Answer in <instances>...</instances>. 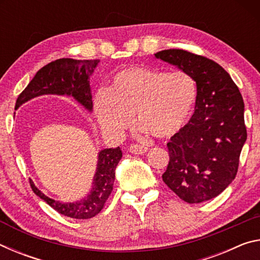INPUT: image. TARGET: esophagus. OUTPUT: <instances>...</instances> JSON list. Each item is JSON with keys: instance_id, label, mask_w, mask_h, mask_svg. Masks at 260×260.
Returning <instances> with one entry per match:
<instances>
[{"instance_id": "obj_1", "label": "esophagus", "mask_w": 260, "mask_h": 260, "mask_svg": "<svg viewBox=\"0 0 260 260\" xmlns=\"http://www.w3.org/2000/svg\"><path fill=\"white\" fill-rule=\"evenodd\" d=\"M148 151V148L146 146H141V144H132L129 147V152L135 153V155H143Z\"/></svg>"}]
</instances>
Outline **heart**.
<instances>
[{
	"label": "heart",
	"instance_id": "obj_1",
	"mask_svg": "<svg viewBox=\"0 0 260 260\" xmlns=\"http://www.w3.org/2000/svg\"><path fill=\"white\" fill-rule=\"evenodd\" d=\"M196 100V82L188 73L136 65L117 72L108 90L96 93L94 109L100 125L110 134H124L135 116L144 132L169 139L190 119Z\"/></svg>",
	"mask_w": 260,
	"mask_h": 260
}]
</instances>
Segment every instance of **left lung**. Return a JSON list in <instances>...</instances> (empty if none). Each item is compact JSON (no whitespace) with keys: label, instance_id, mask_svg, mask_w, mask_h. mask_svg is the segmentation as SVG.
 Segmentation results:
<instances>
[{"label":"left lung","instance_id":"8db88e82","mask_svg":"<svg viewBox=\"0 0 260 260\" xmlns=\"http://www.w3.org/2000/svg\"><path fill=\"white\" fill-rule=\"evenodd\" d=\"M193 78L195 111L167 143L170 161L162 181L187 203L217 197L239 170L246 141L244 103L239 88L218 63L182 49L155 54Z\"/></svg>","mask_w":260,"mask_h":260}]
</instances>
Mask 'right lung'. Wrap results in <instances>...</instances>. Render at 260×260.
Returning <instances> with one entry per match:
<instances>
[{"mask_svg":"<svg viewBox=\"0 0 260 260\" xmlns=\"http://www.w3.org/2000/svg\"><path fill=\"white\" fill-rule=\"evenodd\" d=\"M100 63L99 59L78 60L72 58L56 59L39 70L27 87L21 91L16 102V110L27 101L41 95H68L85 107L93 109L89 77ZM120 148L103 149L99 152L98 169L90 192L74 203H61L46 196L29 180L32 190L57 212L73 219H90L101 212L113 189L114 171L121 159Z\"/></svg>","mask_w":260,"mask_h":260,"instance_id":"add662e5","label":"right lung"}]
</instances>
